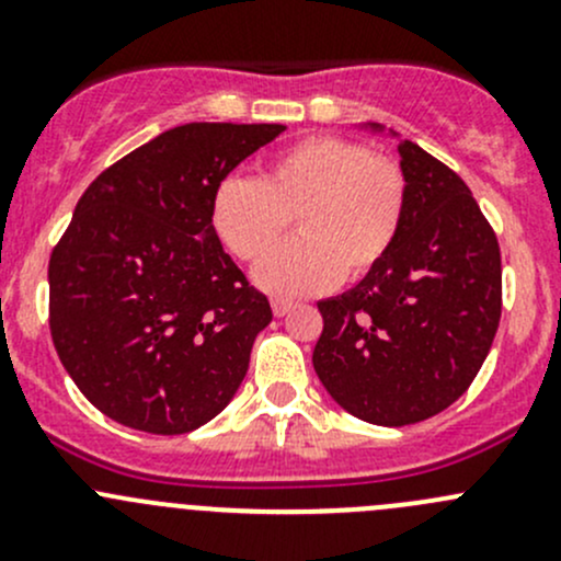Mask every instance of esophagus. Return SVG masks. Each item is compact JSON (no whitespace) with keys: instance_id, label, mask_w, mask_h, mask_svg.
I'll use <instances>...</instances> for the list:
<instances>
[{"instance_id":"obj_1","label":"esophagus","mask_w":561,"mask_h":561,"mask_svg":"<svg viewBox=\"0 0 561 561\" xmlns=\"http://www.w3.org/2000/svg\"><path fill=\"white\" fill-rule=\"evenodd\" d=\"M271 309H274L276 317H285L293 309V301H285V298H274V301H271Z\"/></svg>"}]
</instances>
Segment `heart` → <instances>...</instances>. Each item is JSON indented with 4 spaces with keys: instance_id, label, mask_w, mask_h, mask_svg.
Returning a JSON list of instances; mask_svg holds the SVG:
<instances>
[{
    "instance_id": "1",
    "label": "heart",
    "mask_w": 561,
    "mask_h": 561,
    "mask_svg": "<svg viewBox=\"0 0 561 561\" xmlns=\"http://www.w3.org/2000/svg\"><path fill=\"white\" fill-rule=\"evenodd\" d=\"M407 184L393 160L364 144L317 135L287 146L257 179L228 175L211 195V228L244 263L278 245L291 217L302 239L257 268L276 296L328 290L364 279L388 257L404 219Z\"/></svg>"
}]
</instances>
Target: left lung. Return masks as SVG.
<instances>
[{
    "instance_id": "obj_1",
    "label": "left lung",
    "mask_w": 561,
    "mask_h": 561,
    "mask_svg": "<svg viewBox=\"0 0 561 561\" xmlns=\"http://www.w3.org/2000/svg\"><path fill=\"white\" fill-rule=\"evenodd\" d=\"M399 239L353 290L317 304V377L336 404L375 426H410L454 404L502 314L500 241L469 186L412 140L399 138Z\"/></svg>"
}]
</instances>
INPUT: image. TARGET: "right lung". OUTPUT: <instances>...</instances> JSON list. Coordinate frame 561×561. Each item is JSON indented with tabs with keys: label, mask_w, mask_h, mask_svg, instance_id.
<instances>
[{
	"label": "right lung",
	"mask_w": 561,
	"mask_h": 561,
	"mask_svg": "<svg viewBox=\"0 0 561 561\" xmlns=\"http://www.w3.org/2000/svg\"><path fill=\"white\" fill-rule=\"evenodd\" d=\"M282 124L192 122L105 168L48 263V325L116 423L186 434L228 407L271 304L211 228V195Z\"/></svg>",
	"instance_id": "add662e5"
}]
</instances>
